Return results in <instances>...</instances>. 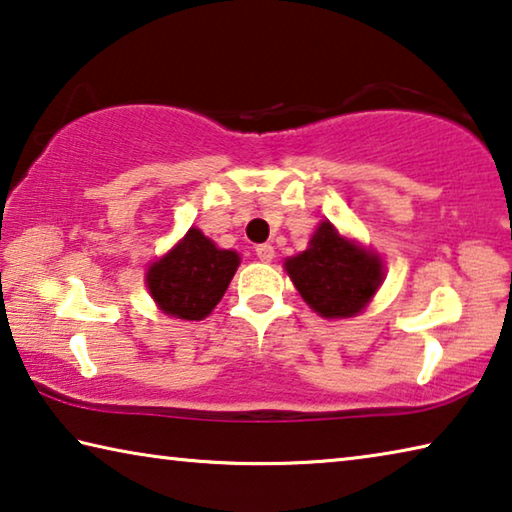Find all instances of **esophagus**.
Wrapping results in <instances>:
<instances>
[{
	"label": "esophagus",
	"instance_id": "obj_1",
	"mask_svg": "<svg viewBox=\"0 0 512 512\" xmlns=\"http://www.w3.org/2000/svg\"><path fill=\"white\" fill-rule=\"evenodd\" d=\"M255 255H257L259 259H262V262H273L275 250H273L271 244H259V246L255 248Z\"/></svg>",
	"mask_w": 512,
	"mask_h": 512
}]
</instances>
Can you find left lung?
<instances>
[{"label": "left lung", "mask_w": 512, "mask_h": 512, "mask_svg": "<svg viewBox=\"0 0 512 512\" xmlns=\"http://www.w3.org/2000/svg\"><path fill=\"white\" fill-rule=\"evenodd\" d=\"M284 268L302 300L323 318L361 314L384 280V262L375 250L339 235L329 221L318 225L309 248L289 257Z\"/></svg>", "instance_id": "1"}]
</instances>
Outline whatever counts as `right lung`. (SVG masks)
I'll return each instance as SVG.
<instances>
[{
  "mask_svg": "<svg viewBox=\"0 0 512 512\" xmlns=\"http://www.w3.org/2000/svg\"><path fill=\"white\" fill-rule=\"evenodd\" d=\"M239 266L235 250H223L198 228L146 271L151 298L167 316L203 320L219 305L225 289Z\"/></svg>",
  "mask_w": 512,
  "mask_h": 512,
  "instance_id": "obj_1",
  "label": "right lung"
}]
</instances>
